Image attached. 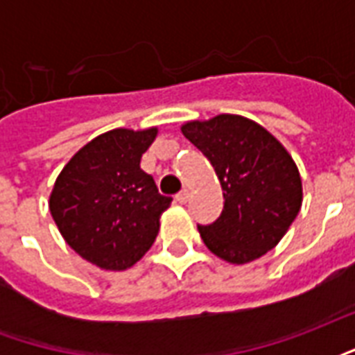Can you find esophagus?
I'll use <instances>...</instances> for the list:
<instances>
[{
  "instance_id": "34e87169",
  "label": "esophagus",
  "mask_w": 355,
  "mask_h": 355,
  "mask_svg": "<svg viewBox=\"0 0 355 355\" xmlns=\"http://www.w3.org/2000/svg\"><path fill=\"white\" fill-rule=\"evenodd\" d=\"M188 198H190V193H188V190H182V192L177 193V201H178V203H186V201H188Z\"/></svg>"
}]
</instances>
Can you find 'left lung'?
<instances>
[{
	"instance_id": "left-lung-1",
	"label": "left lung",
	"mask_w": 355,
	"mask_h": 355,
	"mask_svg": "<svg viewBox=\"0 0 355 355\" xmlns=\"http://www.w3.org/2000/svg\"><path fill=\"white\" fill-rule=\"evenodd\" d=\"M180 131L211 162L223 186L220 216L198 226L203 243L232 264L261 259L279 243L300 211L297 163L274 135L243 116L188 121Z\"/></svg>"
}]
</instances>
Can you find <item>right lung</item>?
Returning <instances> with one entry per match:
<instances>
[{"instance_id": "add662e5", "label": "right lung", "mask_w": 355, "mask_h": 355, "mask_svg": "<svg viewBox=\"0 0 355 355\" xmlns=\"http://www.w3.org/2000/svg\"><path fill=\"white\" fill-rule=\"evenodd\" d=\"M157 137L114 129L87 142L60 171L49 211L66 243L102 270H127L146 254L171 198L157 192L140 157Z\"/></svg>"}]
</instances>
